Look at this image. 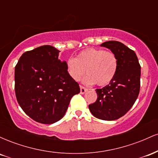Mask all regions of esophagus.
<instances>
[{
  "label": "esophagus",
  "instance_id": "obj_1",
  "mask_svg": "<svg viewBox=\"0 0 158 158\" xmlns=\"http://www.w3.org/2000/svg\"><path fill=\"white\" fill-rule=\"evenodd\" d=\"M87 90H88L87 88H85V87H83V86H81V85H80V94H84L85 92L87 91Z\"/></svg>",
  "mask_w": 158,
  "mask_h": 158
}]
</instances>
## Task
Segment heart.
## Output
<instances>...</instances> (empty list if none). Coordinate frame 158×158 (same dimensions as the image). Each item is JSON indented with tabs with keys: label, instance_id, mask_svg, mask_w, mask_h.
<instances>
[{
	"label": "heart",
	"instance_id": "heart-1",
	"mask_svg": "<svg viewBox=\"0 0 158 158\" xmlns=\"http://www.w3.org/2000/svg\"><path fill=\"white\" fill-rule=\"evenodd\" d=\"M118 68V60L115 54L102 49L88 48L82 50L76 59L67 61V70L70 77L75 81L83 78V82L105 86L113 80Z\"/></svg>",
	"mask_w": 158,
	"mask_h": 158
}]
</instances>
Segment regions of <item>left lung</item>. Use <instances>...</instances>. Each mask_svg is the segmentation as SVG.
<instances>
[{
  "instance_id": "8db88e82",
  "label": "left lung",
  "mask_w": 158,
  "mask_h": 158,
  "mask_svg": "<svg viewBox=\"0 0 158 158\" xmlns=\"http://www.w3.org/2000/svg\"><path fill=\"white\" fill-rule=\"evenodd\" d=\"M101 47L115 54L118 68L109 84L96 90L97 101L88 108L97 118L111 121L125 115L137 99L140 87V65L135 51L123 43L106 41Z\"/></svg>"
}]
</instances>
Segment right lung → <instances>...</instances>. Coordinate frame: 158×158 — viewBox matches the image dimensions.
I'll use <instances>...</instances> for the list:
<instances>
[{
    "mask_svg": "<svg viewBox=\"0 0 158 158\" xmlns=\"http://www.w3.org/2000/svg\"><path fill=\"white\" fill-rule=\"evenodd\" d=\"M59 52L50 45L39 47L23 53L15 68L18 102L30 118L43 124L60 120L71 98L80 92L67 62L59 59Z\"/></svg>",
    "mask_w": 158,
    "mask_h": 158,
    "instance_id": "right-lung-1",
    "label": "right lung"
}]
</instances>
